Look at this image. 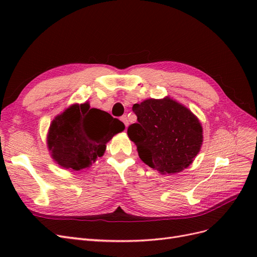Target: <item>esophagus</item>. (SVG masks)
Listing matches in <instances>:
<instances>
[{
    "mask_svg": "<svg viewBox=\"0 0 257 257\" xmlns=\"http://www.w3.org/2000/svg\"><path fill=\"white\" fill-rule=\"evenodd\" d=\"M121 121H122L124 124H125L126 127L128 126V119H127L126 115H122V116H121Z\"/></svg>",
    "mask_w": 257,
    "mask_h": 257,
    "instance_id": "1",
    "label": "esophagus"
}]
</instances>
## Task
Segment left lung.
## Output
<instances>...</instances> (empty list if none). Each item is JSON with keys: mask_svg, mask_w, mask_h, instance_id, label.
Segmentation results:
<instances>
[{"mask_svg": "<svg viewBox=\"0 0 257 257\" xmlns=\"http://www.w3.org/2000/svg\"><path fill=\"white\" fill-rule=\"evenodd\" d=\"M137 123L127 128L141 160L162 175L188 168L203 145V126L189 108L166 96L134 104Z\"/></svg>", "mask_w": 257, "mask_h": 257, "instance_id": "obj_1", "label": "left lung"}]
</instances>
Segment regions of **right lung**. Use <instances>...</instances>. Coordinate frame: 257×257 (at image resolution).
<instances>
[{"label": "right lung", "instance_id": "1", "mask_svg": "<svg viewBox=\"0 0 257 257\" xmlns=\"http://www.w3.org/2000/svg\"><path fill=\"white\" fill-rule=\"evenodd\" d=\"M124 128L120 120L88 102L73 104L52 120L47 147L58 165L77 172L103 157L106 144Z\"/></svg>", "mask_w": 257, "mask_h": 257}]
</instances>
